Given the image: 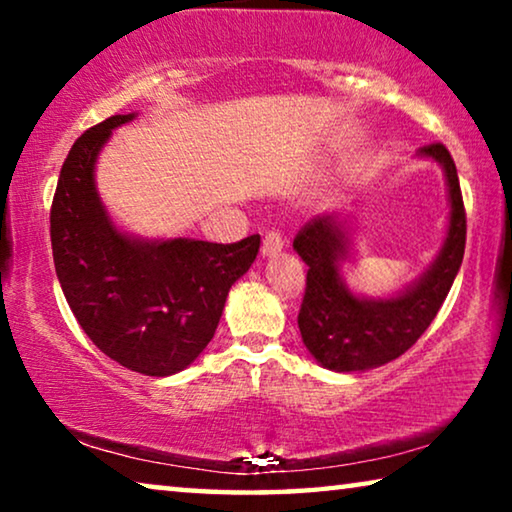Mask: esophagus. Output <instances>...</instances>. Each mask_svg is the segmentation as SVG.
Returning <instances> with one entry per match:
<instances>
[{
	"label": "esophagus",
	"instance_id": "1",
	"mask_svg": "<svg viewBox=\"0 0 512 512\" xmlns=\"http://www.w3.org/2000/svg\"><path fill=\"white\" fill-rule=\"evenodd\" d=\"M282 249H284L282 233H279V230H268V233H265V237H263V247H261L263 256L279 254V251H282Z\"/></svg>",
	"mask_w": 512,
	"mask_h": 512
}]
</instances>
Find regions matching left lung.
I'll use <instances>...</instances> for the list:
<instances>
[{"instance_id": "left-lung-1", "label": "left lung", "mask_w": 512, "mask_h": 512, "mask_svg": "<svg viewBox=\"0 0 512 512\" xmlns=\"http://www.w3.org/2000/svg\"><path fill=\"white\" fill-rule=\"evenodd\" d=\"M419 156L443 165L450 188V228L431 268L398 296L368 300L342 284L349 237L338 214L317 216L298 230L293 249L307 265V286L298 312L305 347L321 366L335 373H356L384 366L408 352L431 326L464 261L466 209L457 167L443 144L419 149Z\"/></svg>"}]
</instances>
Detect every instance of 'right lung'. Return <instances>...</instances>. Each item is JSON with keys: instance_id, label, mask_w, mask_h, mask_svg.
<instances>
[{"instance_id": "add662e5", "label": "right lung", "mask_w": 512, "mask_h": 512, "mask_svg": "<svg viewBox=\"0 0 512 512\" xmlns=\"http://www.w3.org/2000/svg\"><path fill=\"white\" fill-rule=\"evenodd\" d=\"M132 118L111 116L69 149L51 207L53 263L93 345L135 373L165 377L191 366L214 338L230 286L251 268L261 235L216 244L121 233L95 191V163L111 130Z\"/></svg>"}]
</instances>
